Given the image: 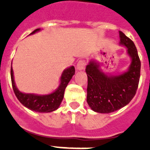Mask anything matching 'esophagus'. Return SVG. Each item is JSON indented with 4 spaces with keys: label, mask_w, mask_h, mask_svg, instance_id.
<instances>
[{
    "label": "esophagus",
    "mask_w": 150,
    "mask_h": 150,
    "mask_svg": "<svg viewBox=\"0 0 150 150\" xmlns=\"http://www.w3.org/2000/svg\"><path fill=\"white\" fill-rule=\"evenodd\" d=\"M86 61L85 60H79V61H78L77 63V65H76V68H77L78 70H83L85 68V67H86Z\"/></svg>",
    "instance_id": "esophagus-1"
}]
</instances>
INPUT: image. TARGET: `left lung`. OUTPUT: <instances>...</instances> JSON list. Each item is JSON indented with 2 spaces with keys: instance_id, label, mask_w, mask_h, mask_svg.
<instances>
[{
  "instance_id": "8db88e82",
  "label": "left lung",
  "mask_w": 150,
  "mask_h": 150,
  "mask_svg": "<svg viewBox=\"0 0 150 150\" xmlns=\"http://www.w3.org/2000/svg\"><path fill=\"white\" fill-rule=\"evenodd\" d=\"M120 45L127 48L131 64L119 75H109L100 69L99 62L91 60L86 68L88 76L87 103L93 111L109 114L128 104L135 96L140 78L141 62L132 40L119 31Z\"/></svg>"
}]
</instances>
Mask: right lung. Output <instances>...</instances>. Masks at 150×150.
<instances>
[{
  "mask_svg": "<svg viewBox=\"0 0 150 150\" xmlns=\"http://www.w3.org/2000/svg\"><path fill=\"white\" fill-rule=\"evenodd\" d=\"M39 31H40V29H35L33 33H30V35L36 33V32ZM75 70L74 66H71L64 69L61 76V83L55 91L47 95H38L35 93H25L18 89L14 80L12 67H11V84L14 93L18 100L28 109L40 113H49L54 111L58 108L64 98L65 88L73 75H75Z\"/></svg>",
  "mask_w": 150,
  "mask_h": 150,
  "instance_id": "1",
  "label": "right lung"
}]
</instances>
